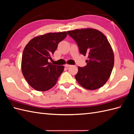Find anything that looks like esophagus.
<instances>
[{
    "mask_svg": "<svg viewBox=\"0 0 134 134\" xmlns=\"http://www.w3.org/2000/svg\"><path fill=\"white\" fill-rule=\"evenodd\" d=\"M64 66H65V67H67V68H68V67H70V66H71V65H70V64H65V65H64Z\"/></svg>",
    "mask_w": 134,
    "mask_h": 134,
    "instance_id": "1",
    "label": "esophagus"
}]
</instances>
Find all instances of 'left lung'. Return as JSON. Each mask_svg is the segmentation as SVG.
I'll list each match as a JSON object with an SVG mask.
<instances>
[{"mask_svg": "<svg viewBox=\"0 0 134 134\" xmlns=\"http://www.w3.org/2000/svg\"><path fill=\"white\" fill-rule=\"evenodd\" d=\"M77 44L79 52L87 55V65L78 67L75 76L79 84L88 90H96L107 82L114 65V55L107 38L93 29L68 31Z\"/></svg>", "mask_w": 134, "mask_h": 134, "instance_id": "obj_1", "label": "left lung"}]
</instances>
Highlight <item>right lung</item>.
<instances>
[{"mask_svg": "<svg viewBox=\"0 0 134 134\" xmlns=\"http://www.w3.org/2000/svg\"><path fill=\"white\" fill-rule=\"evenodd\" d=\"M66 32L50 33L33 38L25 47L21 69L25 79L37 91L49 90L56 85L64 66L48 62L58 44L66 37Z\"/></svg>", "mask_w": 134, "mask_h": 134, "instance_id": "obj_1", "label": "right lung"}]
</instances>
